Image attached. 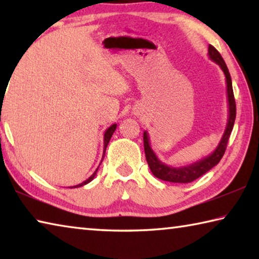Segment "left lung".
Wrapping results in <instances>:
<instances>
[{"mask_svg": "<svg viewBox=\"0 0 259 259\" xmlns=\"http://www.w3.org/2000/svg\"><path fill=\"white\" fill-rule=\"evenodd\" d=\"M208 56L212 61H214L222 71L225 74L226 78V93H227V103H229V117H227V123L223 137L219 142L218 146L216 147L211 154L203 157L196 162H193L191 164L179 166V168H175V166L168 165L162 162L159 157L156 156L154 151L152 150L150 144V137H148L147 131H144V150H145V155L148 166H150L152 174L154 175L156 178L162 179V181L170 182V183H191L199 177L202 176L205 172H208L210 169H212L214 165L218 164V162L224 155L227 142H229L230 135L233 129L235 115H236V107H235V99L233 95V88H232V80L231 75L227 68L224 59L219 52L214 49L212 46H209L208 48Z\"/></svg>", "mask_w": 259, "mask_h": 259, "instance_id": "1", "label": "left lung"}]
</instances>
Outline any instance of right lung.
<instances>
[{"label":"right lung","instance_id":"1","mask_svg":"<svg viewBox=\"0 0 259 259\" xmlns=\"http://www.w3.org/2000/svg\"><path fill=\"white\" fill-rule=\"evenodd\" d=\"M116 126H117V124L116 123H114V124H112L111 126H109L108 129H106V131H105V134H104V152H103V159H104V156H105V152H106V147H107V145H108V143H109V140H111V138H112V135L114 134V131H115V129H116ZM103 159H102V161H103ZM100 165V164H99ZM99 168V166H98ZM98 168L96 169V171L91 175V176L87 179V181H84L83 183H81V184H78V185H75V186H72L71 188H73V187H81V186H83V185H87L88 183H90L91 181H93V179L95 178V176H96V174H97V171H98Z\"/></svg>","mask_w":259,"mask_h":259}]
</instances>
